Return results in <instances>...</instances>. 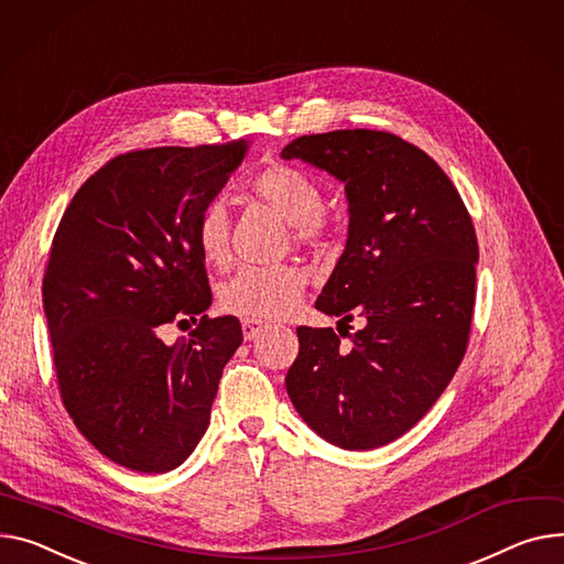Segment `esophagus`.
Segmentation results:
<instances>
[{
    "label": "esophagus",
    "instance_id": "34e87169",
    "mask_svg": "<svg viewBox=\"0 0 564 564\" xmlns=\"http://www.w3.org/2000/svg\"><path fill=\"white\" fill-rule=\"evenodd\" d=\"M265 328H268V324L260 322V319H242L245 340H253V337H258Z\"/></svg>",
    "mask_w": 564,
    "mask_h": 564
}]
</instances>
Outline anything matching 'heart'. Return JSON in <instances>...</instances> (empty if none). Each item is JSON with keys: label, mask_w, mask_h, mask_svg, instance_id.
Masks as SVG:
<instances>
[{"label": "heart", "mask_w": 564, "mask_h": 564, "mask_svg": "<svg viewBox=\"0 0 564 564\" xmlns=\"http://www.w3.org/2000/svg\"><path fill=\"white\" fill-rule=\"evenodd\" d=\"M258 199L281 213L294 229L296 242H313L324 231V197L319 185L302 170L274 163L251 178ZM195 242L202 258L221 268L229 258V215L221 202H208L195 221ZM306 272L294 265L245 268L221 288L219 304L245 319L288 317L306 290Z\"/></svg>", "instance_id": "obj_1"}]
</instances>
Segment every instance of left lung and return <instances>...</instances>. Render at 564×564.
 <instances>
[{
  "instance_id": "obj_1",
  "label": "left lung",
  "mask_w": 564,
  "mask_h": 564,
  "mask_svg": "<svg viewBox=\"0 0 564 564\" xmlns=\"http://www.w3.org/2000/svg\"><path fill=\"white\" fill-rule=\"evenodd\" d=\"M281 156L345 181L349 199L347 247L315 302L343 317L341 335L299 326L285 388L315 433L367 452L415 426L465 358L478 260L471 215L442 167L388 131L302 135ZM356 314L364 328L343 332Z\"/></svg>"
}]
</instances>
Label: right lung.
<instances>
[{
	"instance_id": "1",
	"label": "right lung",
	"mask_w": 564,
	"mask_h": 564,
	"mask_svg": "<svg viewBox=\"0 0 564 564\" xmlns=\"http://www.w3.org/2000/svg\"><path fill=\"white\" fill-rule=\"evenodd\" d=\"M247 140L127 152L74 195L52 240L43 306L61 401L101 456L142 474L178 467L210 422L236 317H208L199 210L242 163ZM202 314L187 341L165 323Z\"/></svg>"
}]
</instances>
